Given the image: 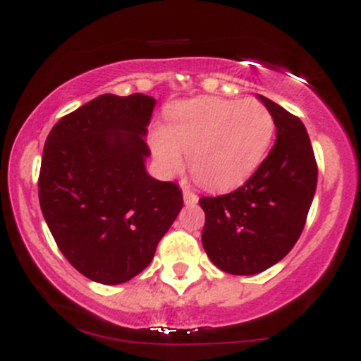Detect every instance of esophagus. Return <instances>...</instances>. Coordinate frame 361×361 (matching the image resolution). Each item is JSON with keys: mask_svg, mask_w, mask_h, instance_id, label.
Masks as SVG:
<instances>
[{"mask_svg": "<svg viewBox=\"0 0 361 361\" xmlns=\"http://www.w3.org/2000/svg\"><path fill=\"white\" fill-rule=\"evenodd\" d=\"M183 200L186 205H195L198 202V195L193 193L192 190H183Z\"/></svg>", "mask_w": 361, "mask_h": 361, "instance_id": "34e87169", "label": "esophagus"}]
</instances>
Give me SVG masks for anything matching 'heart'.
Returning <instances> with one entry per match:
<instances>
[{"label": "heart", "mask_w": 361, "mask_h": 361, "mask_svg": "<svg viewBox=\"0 0 361 361\" xmlns=\"http://www.w3.org/2000/svg\"><path fill=\"white\" fill-rule=\"evenodd\" d=\"M273 134L275 118L258 100L195 98L169 110L166 130L152 135V152L164 171L180 168L185 152L197 181L231 190L258 169Z\"/></svg>", "instance_id": "heart-1"}]
</instances>
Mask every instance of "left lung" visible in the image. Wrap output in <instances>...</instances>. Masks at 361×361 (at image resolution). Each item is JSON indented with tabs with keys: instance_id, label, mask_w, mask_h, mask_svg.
<instances>
[{
	"instance_id": "obj_1",
	"label": "left lung",
	"mask_w": 361,
	"mask_h": 361,
	"mask_svg": "<svg viewBox=\"0 0 361 361\" xmlns=\"http://www.w3.org/2000/svg\"><path fill=\"white\" fill-rule=\"evenodd\" d=\"M275 118L276 140L243 186L198 200L205 212L202 244L231 275H256L279 263L299 241L317 185V163L304 123L261 97Z\"/></svg>"
}]
</instances>
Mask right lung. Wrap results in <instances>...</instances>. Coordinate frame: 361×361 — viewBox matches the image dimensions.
Masks as SVG:
<instances>
[{
  "mask_svg": "<svg viewBox=\"0 0 361 361\" xmlns=\"http://www.w3.org/2000/svg\"><path fill=\"white\" fill-rule=\"evenodd\" d=\"M154 105L142 93L100 94L64 115L45 140L44 219L66 259L98 283L139 275L183 207L180 186L144 166Z\"/></svg>",
  "mask_w": 361,
  "mask_h": 361,
  "instance_id": "1",
  "label": "right lung"
}]
</instances>
